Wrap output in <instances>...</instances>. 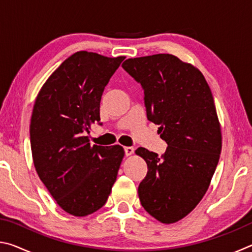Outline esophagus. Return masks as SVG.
I'll use <instances>...</instances> for the list:
<instances>
[{
	"instance_id": "1",
	"label": "esophagus",
	"mask_w": 252,
	"mask_h": 252,
	"mask_svg": "<svg viewBox=\"0 0 252 252\" xmlns=\"http://www.w3.org/2000/svg\"><path fill=\"white\" fill-rule=\"evenodd\" d=\"M133 152H134V148H132V147H126L125 148V153H126V157L133 155Z\"/></svg>"
}]
</instances>
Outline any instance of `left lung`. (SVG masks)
<instances>
[{
  "instance_id": "obj_1",
  "label": "left lung",
  "mask_w": 252,
  "mask_h": 252,
  "mask_svg": "<svg viewBox=\"0 0 252 252\" xmlns=\"http://www.w3.org/2000/svg\"><path fill=\"white\" fill-rule=\"evenodd\" d=\"M122 67L141 84L148 120L168 144L161 157L135 150L148 164L139 199L160 222H177L201 201L219 162L222 138L211 90L197 67L172 54L127 59Z\"/></svg>"
}]
</instances>
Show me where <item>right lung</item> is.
Listing matches in <instances>:
<instances>
[{
  "label": "right lung",
  "mask_w": 252,
  "mask_h": 252,
  "mask_svg": "<svg viewBox=\"0 0 252 252\" xmlns=\"http://www.w3.org/2000/svg\"><path fill=\"white\" fill-rule=\"evenodd\" d=\"M125 57L80 51L55 70L33 106L30 140L41 181L65 212L85 217L104 206L125 150L91 147L85 132L100 123V102Z\"/></svg>",
  "instance_id": "obj_1"
}]
</instances>
